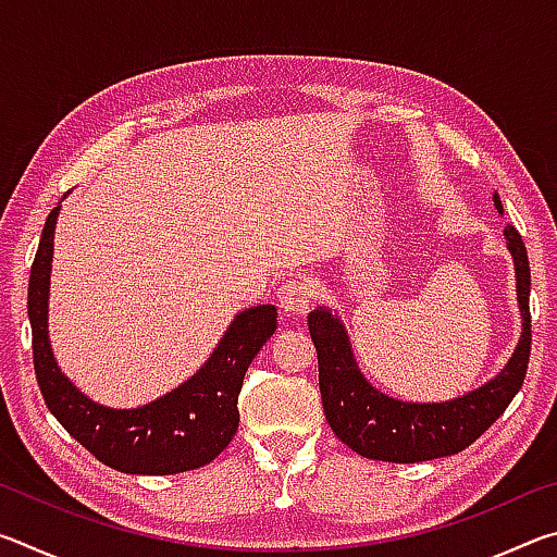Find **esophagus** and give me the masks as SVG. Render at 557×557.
I'll return each instance as SVG.
<instances>
[{
	"label": "esophagus",
	"instance_id": "obj_1",
	"mask_svg": "<svg viewBox=\"0 0 557 557\" xmlns=\"http://www.w3.org/2000/svg\"><path fill=\"white\" fill-rule=\"evenodd\" d=\"M277 299H280L282 314H287V317H305L309 312V307H312V301H314L312 280L305 277V275H297V277L285 280L280 285Z\"/></svg>",
	"mask_w": 557,
	"mask_h": 557
}]
</instances>
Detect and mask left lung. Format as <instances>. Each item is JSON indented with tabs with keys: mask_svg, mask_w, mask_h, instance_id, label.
<instances>
[{
	"mask_svg": "<svg viewBox=\"0 0 557 557\" xmlns=\"http://www.w3.org/2000/svg\"><path fill=\"white\" fill-rule=\"evenodd\" d=\"M494 206L504 213L502 199ZM506 248L513 258L516 299L521 312V338L511 358L492 381L459 398L442 403H410L381 393L358 369L351 342L342 319L329 307L309 314V334L319 358V391L324 414L334 435L366 459L414 465L457 455L494 425L513 395L521 391L531 356V268L521 235L506 225Z\"/></svg>",
	"mask_w": 557,
	"mask_h": 557,
	"instance_id": "obj_1",
	"label": "left lung"
}]
</instances>
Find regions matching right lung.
<instances>
[{
    "label": "right lung",
    "instance_id": "obj_1",
    "mask_svg": "<svg viewBox=\"0 0 557 557\" xmlns=\"http://www.w3.org/2000/svg\"><path fill=\"white\" fill-rule=\"evenodd\" d=\"M59 213L55 206L46 219L29 277L34 371L46 408L92 457L125 474L164 476L209 465L238 430V393L252 358L275 334V305L235 314L209 361L174 391L139 408H108L75 388L51 348L49 295Z\"/></svg>",
    "mask_w": 557,
    "mask_h": 557
}]
</instances>
